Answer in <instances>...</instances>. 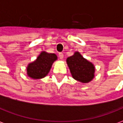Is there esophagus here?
<instances>
[{
    "instance_id": "obj_1",
    "label": "esophagus",
    "mask_w": 123,
    "mask_h": 123,
    "mask_svg": "<svg viewBox=\"0 0 123 123\" xmlns=\"http://www.w3.org/2000/svg\"><path fill=\"white\" fill-rule=\"evenodd\" d=\"M59 58H60L61 59H63V57H64V55H63V53H59Z\"/></svg>"
}]
</instances>
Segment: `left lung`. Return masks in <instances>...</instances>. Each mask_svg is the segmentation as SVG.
<instances>
[{"instance_id":"1","label":"left lung","mask_w":123,"mask_h":123,"mask_svg":"<svg viewBox=\"0 0 123 123\" xmlns=\"http://www.w3.org/2000/svg\"><path fill=\"white\" fill-rule=\"evenodd\" d=\"M67 64L74 79L81 82H90L94 78V67L78 52L67 59Z\"/></svg>"}]
</instances>
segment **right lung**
Listing matches in <instances>:
<instances>
[{
    "instance_id": "add662e5",
    "label": "right lung",
    "mask_w": 123,
    "mask_h": 123,
    "mask_svg": "<svg viewBox=\"0 0 123 123\" xmlns=\"http://www.w3.org/2000/svg\"><path fill=\"white\" fill-rule=\"evenodd\" d=\"M56 59L55 54L42 52L35 61L29 64L27 74L35 79L43 78L49 73L53 62Z\"/></svg>"
}]
</instances>
